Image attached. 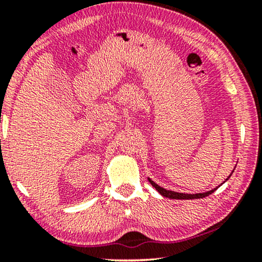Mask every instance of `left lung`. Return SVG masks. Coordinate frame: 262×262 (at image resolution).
<instances>
[{
  "instance_id": "8db88e82",
  "label": "left lung",
  "mask_w": 262,
  "mask_h": 262,
  "mask_svg": "<svg viewBox=\"0 0 262 262\" xmlns=\"http://www.w3.org/2000/svg\"><path fill=\"white\" fill-rule=\"evenodd\" d=\"M232 171H234V170H232ZM231 174H232V173H231ZM231 174H230V175H231ZM230 175H229V178H230ZM229 178H228V179H229ZM228 179H227V180H228ZM148 180H149L150 184L152 185V187H155L156 191L159 192L161 195L166 196V198H169V199H200V198H205V196L210 195L211 193H213L214 191H216V189L222 185V184H221L220 186H218V187L211 189V191H209V192L195 193V194H187V193H178V192H174V191H168V189L161 187V186L155 184V182H154V181L151 180V179L148 178ZM227 180H225V181H227ZM225 181H224V182H225Z\"/></svg>"
}]
</instances>
